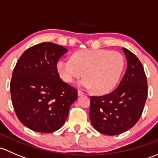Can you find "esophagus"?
Here are the masks:
<instances>
[{"mask_svg":"<svg viewBox=\"0 0 158 158\" xmlns=\"http://www.w3.org/2000/svg\"><path fill=\"white\" fill-rule=\"evenodd\" d=\"M84 95V93L82 92V91H80V90L78 91V95H79V96H82V95Z\"/></svg>","mask_w":158,"mask_h":158,"instance_id":"obj_1","label":"esophagus"}]
</instances>
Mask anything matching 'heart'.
Returning <instances> with one entry per match:
<instances>
[{"label":"heart","instance_id":"1","mask_svg":"<svg viewBox=\"0 0 158 158\" xmlns=\"http://www.w3.org/2000/svg\"><path fill=\"white\" fill-rule=\"evenodd\" d=\"M125 66L120 52L106 49H83L75 52L73 59L59 60L56 70L64 82L71 83L75 79L85 76L79 85L93 89L98 94L110 92L118 82Z\"/></svg>","mask_w":158,"mask_h":158}]
</instances>
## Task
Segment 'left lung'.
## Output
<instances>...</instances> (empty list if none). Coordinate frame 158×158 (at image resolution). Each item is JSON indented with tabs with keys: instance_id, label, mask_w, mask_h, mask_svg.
Here are the masks:
<instances>
[{
	"instance_id": "obj_1",
	"label": "left lung",
	"mask_w": 158,
	"mask_h": 158,
	"mask_svg": "<svg viewBox=\"0 0 158 158\" xmlns=\"http://www.w3.org/2000/svg\"><path fill=\"white\" fill-rule=\"evenodd\" d=\"M127 69L118 86L102 96H91L89 117L98 132L117 135L131 128L138 122L148 97L147 77L138 57L122 48Z\"/></svg>"
}]
</instances>
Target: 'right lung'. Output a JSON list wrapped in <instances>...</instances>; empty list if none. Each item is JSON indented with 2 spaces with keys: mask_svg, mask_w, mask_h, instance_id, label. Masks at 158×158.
<instances>
[{
  "mask_svg": "<svg viewBox=\"0 0 158 158\" xmlns=\"http://www.w3.org/2000/svg\"><path fill=\"white\" fill-rule=\"evenodd\" d=\"M63 47L44 42L27 49L17 61L10 82L14 111L23 125L34 131L51 133L65 123L76 89L63 82L56 70Z\"/></svg>",
  "mask_w": 158,
  "mask_h": 158,
  "instance_id": "obj_1",
  "label": "right lung"
}]
</instances>
